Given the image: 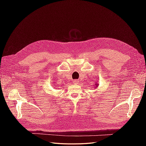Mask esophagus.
<instances>
[{
	"mask_svg": "<svg viewBox=\"0 0 146 146\" xmlns=\"http://www.w3.org/2000/svg\"><path fill=\"white\" fill-rule=\"evenodd\" d=\"M73 83L75 84V85H76V84H78V81L77 80H74L73 81Z\"/></svg>",
	"mask_w": 146,
	"mask_h": 146,
	"instance_id": "esophagus-1",
	"label": "esophagus"
}]
</instances>
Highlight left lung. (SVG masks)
<instances>
[{"label":"left lung","mask_w":146,"mask_h":146,"mask_svg":"<svg viewBox=\"0 0 146 146\" xmlns=\"http://www.w3.org/2000/svg\"><path fill=\"white\" fill-rule=\"evenodd\" d=\"M98 85H99V83H98V84H97V83H96V85H95V86H96L95 87H96V88H98V87L99 86H98Z\"/></svg>","instance_id":"1"}]
</instances>
